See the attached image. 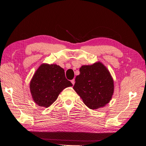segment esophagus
Listing matches in <instances>:
<instances>
[{
  "label": "esophagus",
  "instance_id": "34e87169",
  "mask_svg": "<svg viewBox=\"0 0 146 146\" xmlns=\"http://www.w3.org/2000/svg\"><path fill=\"white\" fill-rule=\"evenodd\" d=\"M71 82H72V84H73V85H74V83H75V80H74V79H73V80H72V81H71Z\"/></svg>",
  "mask_w": 146,
  "mask_h": 146
}]
</instances>
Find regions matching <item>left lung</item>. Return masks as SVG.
<instances>
[{
  "instance_id": "8db88e82",
  "label": "left lung",
  "mask_w": 146,
  "mask_h": 146,
  "mask_svg": "<svg viewBox=\"0 0 146 146\" xmlns=\"http://www.w3.org/2000/svg\"><path fill=\"white\" fill-rule=\"evenodd\" d=\"M75 78L73 89L91 110L105 106L114 93V81L109 71L101 62L82 65Z\"/></svg>"
}]
</instances>
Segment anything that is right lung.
Instances as JSON below:
<instances>
[{
	"label": "right lung",
	"instance_id": "right-lung-1",
	"mask_svg": "<svg viewBox=\"0 0 146 146\" xmlns=\"http://www.w3.org/2000/svg\"><path fill=\"white\" fill-rule=\"evenodd\" d=\"M65 78V71L56 64H41L30 83V90L35 103L48 108L54 102L66 87L72 86Z\"/></svg>",
	"mask_w": 146,
	"mask_h": 146
}]
</instances>
